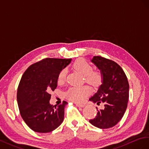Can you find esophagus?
<instances>
[{"instance_id": "1", "label": "esophagus", "mask_w": 149, "mask_h": 149, "mask_svg": "<svg viewBox=\"0 0 149 149\" xmlns=\"http://www.w3.org/2000/svg\"><path fill=\"white\" fill-rule=\"evenodd\" d=\"M76 106L78 107H84L85 105L84 104H76Z\"/></svg>"}]
</instances>
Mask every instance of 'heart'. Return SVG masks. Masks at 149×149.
<instances>
[{
  "mask_svg": "<svg viewBox=\"0 0 149 149\" xmlns=\"http://www.w3.org/2000/svg\"><path fill=\"white\" fill-rule=\"evenodd\" d=\"M73 67L84 77H86L87 82L95 86L100 82V75L96 72H92V66L90 63L84 59H78L74 62ZM67 69H62L58 76V82L61 83L64 82L67 77ZM91 92V88L88 86L73 87L68 91L66 95L70 100L76 103H80L86 100V97L90 94Z\"/></svg>",
  "mask_w": 149,
  "mask_h": 149,
  "instance_id": "1",
  "label": "heart"
}]
</instances>
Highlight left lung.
<instances>
[{"mask_svg":"<svg viewBox=\"0 0 149 149\" xmlns=\"http://www.w3.org/2000/svg\"><path fill=\"white\" fill-rule=\"evenodd\" d=\"M91 62L100 71L102 84L89 100L104 104V109H97V116L89 120L99 129L111 128L124 116L129 97V84L121 67L109 59L94 56Z\"/></svg>","mask_w":149,"mask_h":149,"instance_id":"8db88e82","label":"left lung"}]
</instances>
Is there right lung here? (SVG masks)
<instances>
[{
  "label": "right lung",
  "mask_w": 149,
  "mask_h": 149,
  "mask_svg": "<svg viewBox=\"0 0 149 149\" xmlns=\"http://www.w3.org/2000/svg\"><path fill=\"white\" fill-rule=\"evenodd\" d=\"M71 61V58L43 59L30 66L21 78L17 94L19 109L25 124L34 132H50L62 123L68 103L51 105L50 92L57 88L59 73Z\"/></svg>",
  "instance_id": "right-lung-1"
}]
</instances>
